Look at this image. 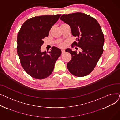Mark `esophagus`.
<instances>
[{
    "label": "esophagus",
    "instance_id": "1",
    "mask_svg": "<svg viewBox=\"0 0 120 120\" xmlns=\"http://www.w3.org/2000/svg\"><path fill=\"white\" fill-rule=\"evenodd\" d=\"M61 52H62V53L63 54L65 52V50L64 49H61Z\"/></svg>",
    "mask_w": 120,
    "mask_h": 120
}]
</instances>
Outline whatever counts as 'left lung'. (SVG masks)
<instances>
[{
    "instance_id": "left-lung-1",
    "label": "left lung",
    "mask_w": 120,
    "mask_h": 120,
    "mask_svg": "<svg viewBox=\"0 0 120 120\" xmlns=\"http://www.w3.org/2000/svg\"><path fill=\"white\" fill-rule=\"evenodd\" d=\"M60 19L69 25L72 35L77 37L72 45L82 49L78 53L76 50L66 49L72 56L67 64L68 70L77 77L86 76L95 68L103 52L104 35L100 25L95 18L82 12L63 15Z\"/></svg>"
}]
</instances>
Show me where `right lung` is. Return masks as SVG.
I'll return each instance as SVG.
<instances>
[{"instance_id": "add662e5", "label": "right lung", "mask_w": 120, "mask_h": 120, "mask_svg": "<svg viewBox=\"0 0 120 120\" xmlns=\"http://www.w3.org/2000/svg\"><path fill=\"white\" fill-rule=\"evenodd\" d=\"M61 15H46L30 18L18 31L17 52L24 70L31 77L43 79L52 72L61 50L52 47L49 52H41L43 39Z\"/></svg>"}]
</instances>
